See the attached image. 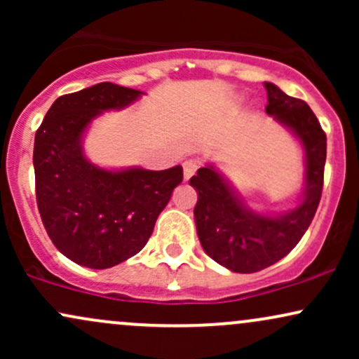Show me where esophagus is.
<instances>
[{
	"label": "esophagus",
	"instance_id": "esophagus-1",
	"mask_svg": "<svg viewBox=\"0 0 359 359\" xmlns=\"http://www.w3.org/2000/svg\"><path fill=\"white\" fill-rule=\"evenodd\" d=\"M199 168V162L197 160H185L184 162V180H189L191 177L196 174V170Z\"/></svg>",
	"mask_w": 359,
	"mask_h": 359
}]
</instances>
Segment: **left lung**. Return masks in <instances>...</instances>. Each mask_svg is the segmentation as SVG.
<instances>
[{
    "label": "left lung",
    "instance_id": "1",
    "mask_svg": "<svg viewBox=\"0 0 359 359\" xmlns=\"http://www.w3.org/2000/svg\"><path fill=\"white\" fill-rule=\"evenodd\" d=\"M266 114L294 133L304 148V192L295 208L280 214L257 212L216 167L199 168L191 184L197 192L194 208L197 236L214 262L236 273H253L287 257L311 226L324 182L325 133L302 100L287 96L265 82Z\"/></svg>",
    "mask_w": 359,
    "mask_h": 359
}]
</instances>
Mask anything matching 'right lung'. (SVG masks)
Wrapping results in <instances>:
<instances>
[{
  "label": "right lung",
  "instance_id": "add662e5",
  "mask_svg": "<svg viewBox=\"0 0 359 359\" xmlns=\"http://www.w3.org/2000/svg\"><path fill=\"white\" fill-rule=\"evenodd\" d=\"M142 90L101 82L50 106L34 147L36 204L55 248L88 269H111L142 251L158 214L182 182V167L109 170L84 155V135L104 111L123 109Z\"/></svg>",
  "mask_w": 359,
  "mask_h": 359
}]
</instances>
